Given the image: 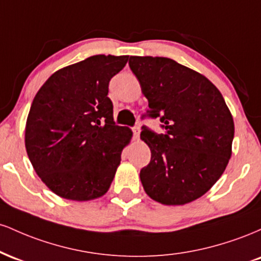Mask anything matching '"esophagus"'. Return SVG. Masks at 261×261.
<instances>
[{
  "label": "esophagus",
  "instance_id": "1",
  "mask_svg": "<svg viewBox=\"0 0 261 261\" xmlns=\"http://www.w3.org/2000/svg\"><path fill=\"white\" fill-rule=\"evenodd\" d=\"M140 131H141V128H140V126L139 125H137V126H135V127H133V133H134V137L135 139H139L140 137Z\"/></svg>",
  "mask_w": 261,
  "mask_h": 261
}]
</instances>
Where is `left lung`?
Here are the masks:
<instances>
[{
    "instance_id": "1",
    "label": "left lung",
    "mask_w": 261,
    "mask_h": 261,
    "mask_svg": "<svg viewBox=\"0 0 261 261\" xmlns=\"http://www.w3.org/2000/svg\"><path fill=\"white\" fill-rule=\"evenodd\" d=\"M128 66L160 116L166 134L143 126L141 140L151 162L141 169L146 194L163 205L201 197L223 174L232 155L234 122L217 87L201 73L168 58L131 56Z\"/></svg>"
}]
</instances>
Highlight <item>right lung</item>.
Returning <instances> with one entry per match:
<instances>
[{"mask_svg": "<svg viewBox=\"0 0 261 261\" xmlns=\"http://www.w3.org/2000/svg\"><path fill=\"white\" fill-rule=\"evenodd\" d=\"M128 56L94 55L53 73L41 86L25 124V149L53 193L89 201L109 190L133 131L118 126L108 86Z\"/></svg>", "mask_w": 261, "mask_h": 261, "instance_id": "obj_1", "label": "right lung"}]
</instances>
